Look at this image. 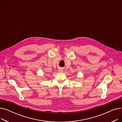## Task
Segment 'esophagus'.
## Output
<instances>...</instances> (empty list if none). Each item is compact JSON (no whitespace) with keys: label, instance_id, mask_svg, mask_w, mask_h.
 I'll return each instance as SVG.
<instances>
[{"label":"esophagus","instance_id":"34e87169","mask_svg":"<svg viewBox=\"0 0 122 122\" xmlns=\"http://www.w3.org/2000/svg\"><path fill=\"white\" fill-rule=\"evenodd\" d=\"M62 71H63V70L61 69H59L58 70V72L59 73H61V72H62Z\"/></svg>","mask_w":122,"mask_h":122}]
</instances>
